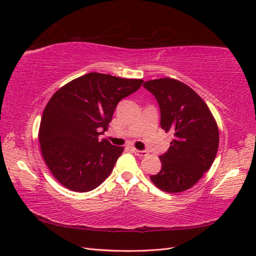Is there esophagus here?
I'll return each mask as SVG.
<instances>
[{
  "instance_id": "obj_1",
  "label": "esophagus",
  "mask_w": 256,
  "mask_h": 256,
  "mask_svg": "<svg viewBox=\"0 0 256 256\" xmlns=\"http://www.w3.org/2000/svg\"><path fill=\"white\" fill-rule=\"evenodd\" d=\"M133 152H134V154H135L137 156H140V158H142V156H147V152H144V150L133 149Z\"/></svg>"
}]
</instances>
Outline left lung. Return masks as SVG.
Here are the masks:
<instances>
[{"instance_id":"8db88e82","label":"left lung","mask_w":256,"mask_h":256,"mask_svg":"<svg viewBox=\"0 0 256 256\" xmlns=\"http://www.w3.org/2000/svg\"><path fill=\"white\" fill-rule=\"evenodd\" d=\"M161 111V128L174 138L159 156L161 171L150 180L161 190L176 194L190 189L212 166L220 133L211 110L188 85L172 78L146 81Z\"/></svg>"}]
</instances>
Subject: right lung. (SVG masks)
<instances>
[{
	"instance_id": "obj_1",
	"label": "right lung",
	"mask_w": 256,
	"mask_h": 256,
	"mask_svg": "<svg viewBox=\"0 0 256 256\" xmlns=\"http://www.w3.org/2000/svg\"><path fill=\"white\" fill-rule=\"evenodd\" d=\"M142 82L90 72L50 97L42 114L38 140L45 163L62 186L86 192L112 172L124 148L98 136L108 130L118 102Z\"/></svg>"
}]
</instances>
